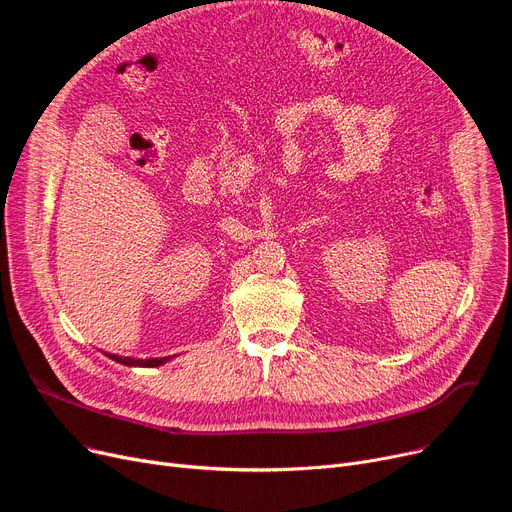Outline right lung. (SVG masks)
<instances>
[{"label": "right lung", "instance_id": "obj_1", "mask_svg": "<svg viewBox=\"0 0 512 512\" xmlns=\"http://www.w3.org/2000/svg\"><path fill=\"white\" fill-rule=\"evenodd\" d=\"M105 357H110L112 361H116V363H122V365H126V367H159V365H164V363H168L170 359H174V357H155V359H132V357H120V355H112V353H103Z\"/></svg>", "mask_w": 512, "mask_h": 512}]
</instances>
